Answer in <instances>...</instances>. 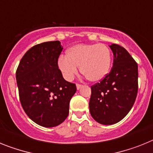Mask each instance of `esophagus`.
Returning a JSON list of instances; mask_svg holds the SVG:
<instances>
[{"mask_svg": "<svg viewBox=\"0 0 153 153\" xmlns=\"http://www.w3.org/2000/svg\"><path fill=\"white\" fill-rule=\"evenodd\" d=\"M82 86H83V85L80 84V83H76V88H77V90H79Z\"/></svg>", "mask_w": 153, "mask_h": 153, "instance_id": "obj_1", "label": "esophagus"}]
</instances>
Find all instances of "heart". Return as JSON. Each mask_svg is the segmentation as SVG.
I'll use <instances>...</instances> for the list:
<instances>
[{
  "instance_id": "b5f03b06",
  "label": "heart",
  "mask_w": 153,
  "mask_h": 153,
  "mask_svg": "<svg viewBox=\"0 0 153 153\" xmlns=\"http://www.w3.org/2000/svg\"><path fill=\"white\" fill-rule=\"evenodd\" d=\"M58 67L64 78L71 80L77 73L91 82H98L109 73L111 65V52L103 44H80L67 50V56H60Z\"/></svg>"
}]
</instances>
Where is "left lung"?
Listing matches in <instances>:
<instances>
[{
	"mask_svg": "<svg viewBox=\"0 0 153 153\" xmlns=\"http://www.w3.org/2000/svg\"><path fill=\"white\" fill-rule=\"evenodd\" d=\"M113 67L100 82L91 86L90 112L103 125L122 120L132 109L138 93V64L128 51L118 44L110 46Z\"/></svg>",
	"mask_w": 153,
	"mask_h": 153,
	"instance_id": "1",
	"label": "left lung"
}]
</instances>
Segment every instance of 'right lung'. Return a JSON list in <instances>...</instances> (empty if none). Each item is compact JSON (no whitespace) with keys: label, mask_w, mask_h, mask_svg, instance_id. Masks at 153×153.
<instances>
[{"label":"right lung","mask_w":153,"mask_h":153,"mask_svg":"<svg viewBox=\"0 0 153 153\" xmlns=\"http://www.w3.org/2000/svg\"><path fill=\"white\" fill-rule=\"evenodd\" d=\"M63 47L59 40L44 42L28 50L16 71L19 98L30 120L44 127L60 125L69 114L75 83L65 80L57 61Z\"/></svg>","instance_id":"right-lung-1"}]
</instances>
